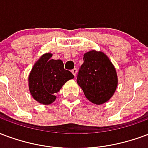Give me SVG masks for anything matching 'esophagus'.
Instances as JSON below:
<instances>
[{"label": "esophagus", "mask_w": 148, "mask_h": 148, "mask_svg": "<svg viewBox=\"0 0 148 148\" xmlns=\"http://www.w3.org/2000/svg\"><path fill=\"white\" fill-rule=\"evenodd\" d=\"M72 73H73V75L75 76V75H76V74H77V69H76L75 68V69H73L72 70Z\"/></svg>", "instance_id": "obj_1"}]
</instances>
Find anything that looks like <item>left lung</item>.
I'll list each match as a JSON object with an SVG mask.
<instances>
[{
    "mask_svg": "<svg viewBox=\"0 0 148 148\" xmlns=\"http://www.w3.org/2000/svg\"><path fill=\"white\" fill-rule=\"evenodd\" d=\"M76 82L86 98L96 105L109 101L118 84L114 64L103 52L96 50L84 54V63L79 70Z\"/></svg>",
    "mask_w": 148,
    "mask_h": 148,
    "instance_id": "left-lung-1",
    "label": "left lung"
}]
</instances>
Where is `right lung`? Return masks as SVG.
I'll use <instances>...</instances> for the list:
<instances>
[{
    "label": "right lung",
    "instance_id": "right-lung-1",
    "mask_svg": "<svg viewBox=\"0 0 148 148\" xmlns=\"http://www.w3.org/2000/svg\"><path fill=\"white\" fill-rule=\"evenodd\" d=\"M52 56L50 53L43 54L35 62L28 77L31 95L43 105L54 102L55 94L68 80L74 78L73 73L64 69L63 61L51 59Z\"/></svg>",
    "mask_w": 148,
    "mask_h": 148
}]
</instances>
